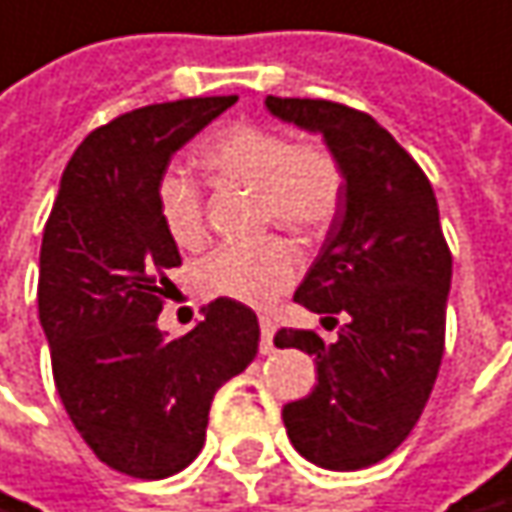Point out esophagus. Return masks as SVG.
<instances>
[{"label": "esophagus", "mask_w": 512, "mask_h": 512, "mask_svg": "<svg viewBox=\"0 0 512 512\" xmlns=\"http://www.w3.org/2000/svg\"><path fill=\"white\" fill-rule=\"evenodd\" d=\"M260 335H263V341H260V352L268 355V352L274 349V343H271V338H274V321H271L268 316L260 318Z\"/></svg>", "instance_id": "esophagus-1"}]
</instances>
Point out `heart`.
Masks as SVG:
<instances>
[{
	"mask_svg": "<svg viewBox=\"0 0 512 512\" xmlns=\"http://www.w3.org/2000/svg\"><path fill=\"white\" fill-rule=\"evenodd\" d=\"M199 163L216 180L255 185L263 227L277 224L296 235L327 230L343 202V163L330 146L296 144L291 132L263 124H232L199 146ZM157 216L185 252L205 244V207L182 171L157 182ZM299 274V257L282 238L252 246H219L199 263L196 282L210 299L263 307L285 293Z\"/></svg>",
	"mask_w": 512,
	"mask_h": 512,
	"instance_id": "heart-1",
	"label": "heart"
}]
</instances>
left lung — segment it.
Instances as JSON below:
<instances>
[{
	"instance_id": "left-lung-1",
	"label": "left lung",
	"mask_w": 512,
	"mask_h": 512,
	"mask_svg": "<svg viewBox=\"0 0 512 512\" xmlns=\"http://www.w3.org/2000/svg\"><path fill=\"white\" fill-rule=\"evenodd\" d=\"M271 116L321 132L346 185L321 252L293 293L343 327L280 330L274 343L313 355L318 385L282 407L293 449L330 471L380 463L416 427L438 377L452 252L427 174L368 113L327 99L266 96Z\"/></svg>"
}]
</instances>
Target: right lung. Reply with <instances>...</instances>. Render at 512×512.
<instances>
[{
	"mask_svg": "<svg viewBox=\"0 0 512 512\" xmlns=\"http://www.w3.org/2000/svg\"><path fill=\"white\" fill-rule=\"evenodd\" d=\"M238 102L196 96L138 107L71 155L41 244L38 318L52 374L82 441L138 480L202 452L210 402L257 355L252 307L216 299L182 338L157 327L182 263L157 216L171 155Z\"/></svg>",
	"mask_w": 512,
	"mask_h": 512,
	"instance_id": "1",
	"label": "right lung"
}]
</instances>
